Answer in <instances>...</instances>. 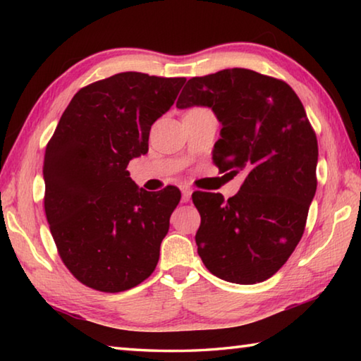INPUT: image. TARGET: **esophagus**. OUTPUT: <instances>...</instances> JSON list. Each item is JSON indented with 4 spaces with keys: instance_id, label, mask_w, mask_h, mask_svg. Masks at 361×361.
I'll return each instance as SVG.
<instances>
[{
    "instance_id": "esophagus-1",
    "label": "esophagus",
    "mask_w": 361,
    "mask_h": 361,
    "mask_svg": "<svg viewBox=\"0 0 361 361\" xmlns=\"http://www.w3.org/2000/svg\"><path fill=\"white\" fill-rule=\"evenodd\" d=\"M191 194H192V189L189 186H183L181 188V200L183 202H188L189 199H191Z\"/></svg>"
}]
</instances>
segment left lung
<instances>
[{
	"label": "left lung",
	"instance_id": "1",
	"mask_svg": "<svg viewBox=\"0 0 361 361\" xmlns=\"http://www.w3.org/2000/svg\"><path fill=\"white\" fill-rule=\"evenodd\" d=\"M209 106L221 122L213 164L245 172L240 191H197L195 234L205 267L226 282H264L301 240L317 189L319 145L299 97L282 79L245 68L191 78L178 108Z\"/></svg>",
	"mask_w": 361,
	"mask_h": 361
}]
</instances>
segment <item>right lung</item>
<instances>
[{"instance_id":"1","label":"right lung","mask_w":361,"mask_h":361,"mask_svg":"<svg viewBox=\"0 0 361 361\" xmlns=\"http://www.w3.org/2000/svg\"><path fill=\"white\" fill-rule=\"evenodd\" d=\"M185 78L126 71L79 89L44 154V210L63 264L103 293L148 279L178 205V188L148 192L127 166L148 152L154 121L169 111Z\"/></svg>"}]
</instances>
